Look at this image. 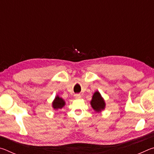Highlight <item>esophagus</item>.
Segmentation results:
<instances>
[{
    "label": "esophagus",
    "mask_w": 154,
    "mask_h": 154,
    "mask_svg": "<svg viewBox=\"0 0 154 154\" xmlns=\"http://www.w3.org/2000/svg\"><path fill=\"white\" fill-rule=\"evenodd\" d=\"M74 96H75V98H80L81 97H82V96H81V95L80 94H75L74 95Z\"/></svg>",
    "instance_id": "1"
}]
</instances>
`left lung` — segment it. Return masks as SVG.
<instances>
[{"label": "left lung", "mask_w": 154, "mask_h": 154, "mask_svg": "<svg viewBox=\"0 0 154 154\" xmlns=\"http://www.w3.org/2000/svg\"><path fill=\"white\" fill-rule=\"evenodd\" d=\"M91 106L94 110L96 112H100L102 110H104L105 108V102L103 98L101 96L100 94L98 91L93 94L92 100L90 102Z\"/></svg>", "instance_id": "obj_1"}]
</instances>
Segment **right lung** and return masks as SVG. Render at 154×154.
<instances>
[{"instance_id": "add662e5", "label": "right lung", "mask_w": 154, "mask_h": 154, "mask_svg": "<svg viewBox=\"0 0 154 154\" xmlns=\"http://www.w3.org/2000/svg\"><path fill=\"white\" fill-rule=\"evenodd\" d=\"M65 105V101L62 98L59 97L58 96H56L54 99L53 103H52V106L55 110H58L60 109H62Z\"/></svg>"}]
</instances>
